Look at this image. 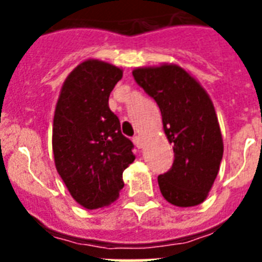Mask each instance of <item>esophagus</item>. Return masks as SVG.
Here are the masks:
<instances>
[{"label": "esophagus", "mask_w": 262, "mask_h": 262, "mask_svg": "<svg viewBox=\"0 0 262 262\" xmlns=\"http://www.w3.org/2000/svg\"><path fill=\"white\" fill-rule=\"evenodd\" d=\"M133 143H135V145L137 148H141L144 145L143 137H141V136H135V137H133Z\"/></svg>", "instance_id": "1"}]
</instances>
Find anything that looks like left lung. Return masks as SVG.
Wrapping results in <instances>:
<instances>
[{"instance_id": "8db88e82", "label": "left lung", "mask_w": 262, "mask_h": 262, "mask_svg": "<svg viewBox=\"0 0 262 262\" xmlns=\"http://www.w3.org/2000/svg\"><path fill=\"white\" fill-rule=\"evenodd\" d=\"M136 83L155 99L174 163L158 177L162 194L177 207H194L208 197L223 158V139L209 95L174 63L137 68Z\"/></svg>"}]
</instances>
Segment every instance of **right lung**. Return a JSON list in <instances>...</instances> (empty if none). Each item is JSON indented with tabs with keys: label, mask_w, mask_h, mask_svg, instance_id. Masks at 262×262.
<instances>
[{
	"label": "right lung",
	"mask_w": 262,
	"mask_h": 262,
	"mask_svg": "<svg viewBox=\"0 0 262 262\" xmlns=\"http://www.w3.org/2000/svg\"><path fill=\"white\" fill-rule=\"evenodd\" d=\"M122 69L87 59L65 80L53 122L55 168L73 199L87 209L118 199L123 170L133 163V143L121 133L108 96Z\"/></svg>",
	"instance_id": "obj_1"
}]
</instances>
